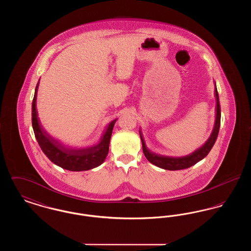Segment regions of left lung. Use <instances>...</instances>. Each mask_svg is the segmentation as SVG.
I'll return each mask as SVG.
<instances>
[{
  "mask_svg": "<svg viewBox=\"0 0 251 251\" xmlns=\"http://www.w3.org/2000/svg\"><path fill=\"white\" fill-rule=\"evenodd\" d=\"M215 101H216V106H215V125L213 128V131L211 132L209 138L206 140L205 143L202 144L200 148L195 150L193 152L184 156H174L162 155L159 153H155L152 151H151L145 142L144 139L143 133L141 131V129L139 131L140 138L142 141V148H143V152L146 158L148 159L149 162L153 164L156 167L167 169V170H180V169H185L188 167L194 166L195 164L199 163L212 150L213 146L215 145L218 131L220 128V119H221V113H220V105H219V98H218V92L216 88V84L215 82Z\"/></svg>",
  "mask_w": 251,
  "mask_h": 251,
  "instance_id": "1",
  "label": "left lung"
}]
</instances>
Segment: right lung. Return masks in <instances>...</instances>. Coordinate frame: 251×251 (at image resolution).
<instances>
[{
  "label": "right lung",
  "instance_id": "obj_1",
  "mask_svg": "<svg viewBox=\"0 0 251 251\" xmlns=\"http://www.w3.org/2000/svg\"><path fill=\"white\" fill-rule=\"evenodd\" d=\"M38 85L39 80L36 84L32 103V125L42 151L53 164L71 171H84L100 166L107 156L112 131L117 119L111 121L105 127L99 143L87 148L70 147L52 137L41 125L36 110Z\"/></svg>",
  "mask_w": 251,
  "mask_h": 251
}]
</instances>
